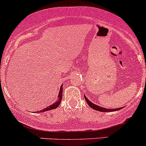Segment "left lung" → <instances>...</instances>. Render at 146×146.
Masks as SVG:
<instances>
[{"label":"left lung","mask_w":146,"mask_h":146,"mask_svg":"<svg viewBox=\"0 0 146 146\" xmlns=\"http://www.w3.org/2000/svg\"><path fill=\"white\" fill-rule=\"evenodd\" d=\"M84 96H85V99H86L87 104H88V106H89L90 107H91L92 109L100 111V112H113V111H117V110H119L121 109V108H117V109H107V108H102V107H100L99 106H96V105L92 104L91 101H90L88 99V98H86V96H85V95Z\"/></svg>","instance_id":"1"}]
</instances>
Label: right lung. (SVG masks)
Wrapping results in <instances>:
<instances>
[{"instance_id": "obj_1", "label": "right lung", "mask_w": 146, "mask_h": 146, "mask_svg": "<svg viewBox=\"0 0 146 146\" xmlns=\"http://www.w3.org/2000/svg\"><path fill=\"white\" fill-rule=\"evenodd\" d=\"M62 93H63V89H62V86L60 87V89L59 91V94H58V100L56 101V102L53 104L52 105H51L50 106H48V107L46 108L43 110H40L38 112H45V111H48V110H51L55 109L59 106L60 102H61V99H62Z\"/></svg>"}]
</instances>
